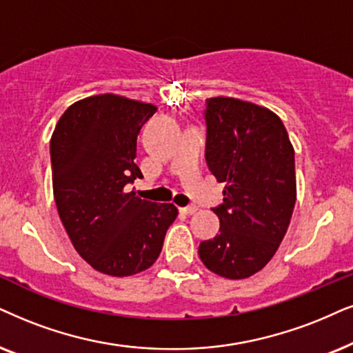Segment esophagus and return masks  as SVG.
Segmentation results:
<instances>
[{
  "instance_id": "34e87169",
  "label": "esophagus",
  "mask_w": 353,
  "mask_h": 353,
  "mask_svg": "<svg viewBox=\"0 0 353 353\" xmlns=\"http://www.w3.org/2000/svg\"><path fill=\"white\" fill-rule=\"evenodd\" d=\"M197 207L195 205H189V207H184V208H179L181 213H184V215H194V213H197Z\"/></svg>"
}]
</instances>
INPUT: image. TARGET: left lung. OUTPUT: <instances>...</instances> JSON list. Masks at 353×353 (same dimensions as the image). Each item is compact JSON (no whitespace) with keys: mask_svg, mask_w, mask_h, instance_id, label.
<instances>
[{"mask_svg":"<svg viewBox=\"0 0 353 353\" xmlns=\"http://www.w3.org/2000/svg\"><path fill=\"white\" fill-rule=\"evenodd\" d=\"M205 158L223 203L213 208L220 234L202 241L208 270L230 280L262 270L287 233L296 200L295 150L280 117L267 107L234 97L205 101Z\"/></svg>","mask_w":353,"mask_h":353,"instance_id":"8db88e82","label":"left lung"}]
</instances>
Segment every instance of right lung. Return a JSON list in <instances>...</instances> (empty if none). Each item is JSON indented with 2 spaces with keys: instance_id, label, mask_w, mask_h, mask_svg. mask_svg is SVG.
<instances>
[{
  "instance_id": "1",
  "label": "right lung",
  "mask_w": 353,
  "mask_h": 353,
  "mask_svg": "<svg viewBox=\"0 0 353 353\" xmlns=\"http://www.w3.org/2000/svg\"><path fill=\"white\" fill-rule=\"evenodd\" d=\"M156 112L153 104L99 94L71 104L50 140L52 182L58 215L79 256L110 276L150 269L177 216L172 203L128 192L143 177L137 137Z\"/></svg>"
}]
</instances>
